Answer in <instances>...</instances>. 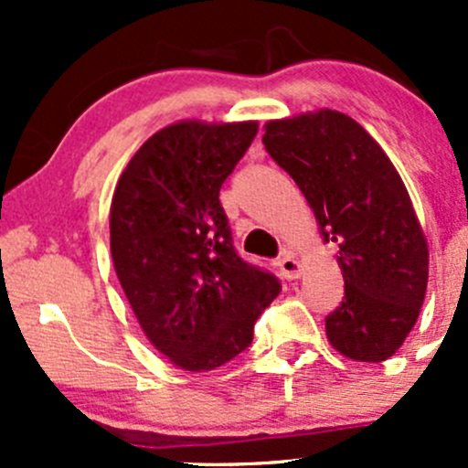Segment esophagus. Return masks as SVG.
Segmentation results:
<instances>
[{"instance_id": "esophagus-1", "label": "esophagus", "mask_w": 468, "mask_h": 468, "mask_svg": "<svg viewBox=\"0 0 468 468\" xmlns=\"http://www.w3.org/2000/svg\"><path fill=\"white\" fill-rule=\"evenodd\" d=\"M276 264H278V271H281V276L287 278V281H294V278L301 276V264L294 258V253L285 251L282 253V258H278Z\"/></svg>"}]
</instances>
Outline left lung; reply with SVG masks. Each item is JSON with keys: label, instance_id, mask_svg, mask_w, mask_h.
Returning <instances> with one entry per match:
<instances>
[{"label": "left lung", "instance_id": "obj_1", "mask_svg": "<svg viewBox=\"0 0 468 468\" xmlns=\"http://www.w3.org/2000/svg\"><path fill=\"white\" fill-rule=\"evenodd\" d=\"M262 143L337 249L344 299L325 317L328 342L356 362L387 360L417 324L428 287V242L405 183L382 146L330 108L267 122Z\"/></svg>", "mask_w": 468, "mask_h": 468}]
</instances>
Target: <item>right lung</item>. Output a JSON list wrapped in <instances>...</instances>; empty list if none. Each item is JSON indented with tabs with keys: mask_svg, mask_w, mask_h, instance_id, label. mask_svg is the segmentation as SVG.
Wrapping results in <instances>:
<instances>
[{
	"mask_svg": "<svg viewBox=\"0 0 468 468\" xmlns=\"http://www.w3.org/2000/svg\"><path fill=\"white\" fill-rule=\"evenodd\" d=\"M258 122L183 120L151 135L117 181L111 253L146 339L183 371H212L244 351L281 292L235 253L219 204Z\"/></svg>",
	"mask_w": 468,
	"mask_h": 468,
	"instance_id": "1",
	"label": "right lung"
}]
</instances>
